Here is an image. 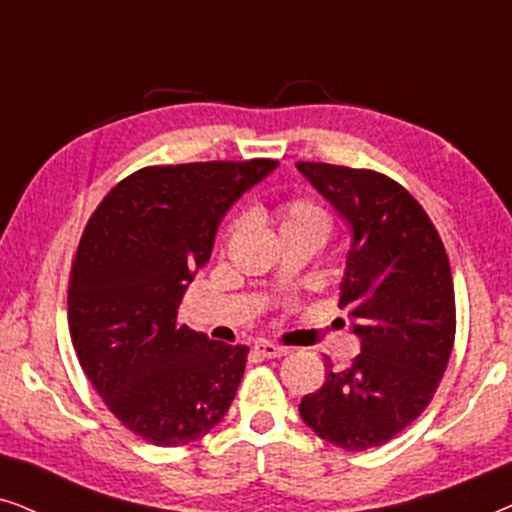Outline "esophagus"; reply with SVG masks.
Listing matches in <instances>:
<instances>
[{
	"label": "esophagus",
	"mask_w": 512,
	"mask_h": 512,
	"mask_svg": "<svg viewBox=\"0 0 512 512\" xmlns=\"http://www.w3.org/2000/svg\"><path fill=\"white\" fill-rule=\"evenodd\" d=\"M254 349L265 359H279V356H284L289 349L286 347H279V345H272V342H256Z\"/></svg>",
	"instance_id": "obj_1"
}]
</instances>
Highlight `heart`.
Listing matches in <instances>:
<instances>
[{
  "label": "heart",
  "instance_id": "heart-1",
  "mask_svg": "<svg viewBox=\"0 0 512 512\" xmlns=\"http://www.w3.org/2000/svg\"><path fill=\"white\" fill-rule=\"evenodd\" d=\"M272 219H275L279 240H286V237H305V240L317 242L321 247L333 235L331 212L319 200L303 198V195L279 202L275 212H272ZM240 228L242 219L230 221L228 228L223 230V242L233 240L240 233Z\"/></svg>",
  "mask_w": 512,
  "mask_h": 512
}]
</instances>
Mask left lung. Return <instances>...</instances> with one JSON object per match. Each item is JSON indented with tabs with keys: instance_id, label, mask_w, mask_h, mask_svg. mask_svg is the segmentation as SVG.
Returning a JSON list of instances; mask_svg holds the SVG:
<instances>
[{
	"instance_id": "1",
	"label": "left lung",
	"mask_w": 512,
	"mask_h": 512,
	"mask_svg": "<svg viewBox=\"0 0 512 512\" xmlns=\"http://www.w3.org/2000/svg\"><path fill=\"white\" fill-rule=\"evenodd\" d=\"M298 170L354 230L338 305L354 321L361 354L303 396V422L342 450L389 443L426 410L457 331L452 270L424 207L387 174L331 163Z\"/></svg>"
}]
</instances>
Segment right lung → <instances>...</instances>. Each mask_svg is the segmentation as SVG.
<instances>
[{"label": "right lung", "mask_w": 512, "mask_h": 512, "mask_svg": "<svg viewBox=\"0 0 512 512\" xmlns=\"http://www.w3.org/2000/svg\"><path fill=\"white\" fill-rule=\"evenodd\" d=\"M277 160L149 165L111 188L72 261L67 319L83 373L125 429L158 447L207 436L226 415L249 347L179 324L216 228Z\"/></svg>", "instance_id": "obj_1"}]
</instances>
